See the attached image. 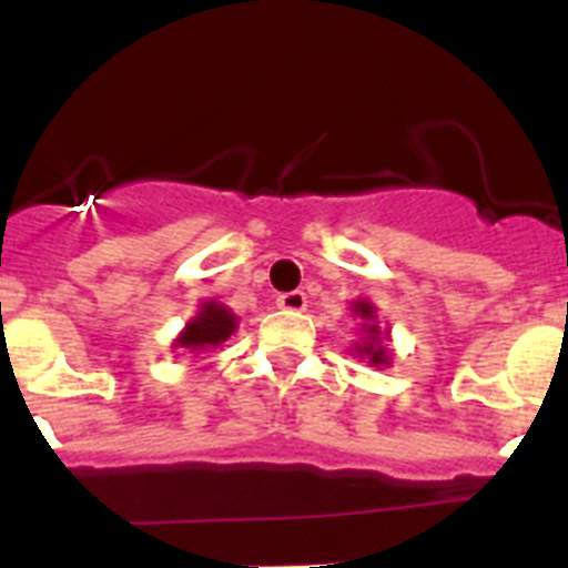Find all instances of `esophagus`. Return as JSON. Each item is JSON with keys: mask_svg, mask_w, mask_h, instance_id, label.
<instances>
[{"mask_svg": "<svg viewBox=\"0 0 568 568\" xmlns=\"http://www.w3.org/2000/svg\"><path fill=\"white\" fill-rule=\"evenodd\" d=\"M275 304H278L281 310H287V313H301V310L307 307V295L301 293V290H293V293H281L278 298H275Z\"/></svg>", "mask_w": 568, "mask_h": 568, "instance_id": "34e87169", "label": "esophagus"}]
</instances>
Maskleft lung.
<instances>
[{"mask_svg": "<svg viewBox=\"0 0 568 568\" xmlns=\"http://www.w3.org/2000/svg\"><path fill=\"white\" fill-rule=\"evenodd\" d=\"M353 313L358 315L364 324H361V333H364V341L361 344H355V353L361 355V358H369V364L381 366V364H389V349L384 346V338L386 335L381 333V327L375 324V307L369 304V301H353Z\"/></svg>", "mask_w": 568, "mask_h": 568, "instance_id": "obj_1", "label": "left lung"}]
</instances>
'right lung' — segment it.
I'll list each match as a JSON object with an SVG mask.
<instances>
[{
  "mask_svg": "<svg viewBox=\"0 0 568 568\" xmlns=\"http://www.w3.org/2000/svg\"><path fill=\"white\" fill-rule=\"evenodd\" d=\"M233 333L235 315L224 304H219V301H204L199 315L190 318L184 333L175 338V346L190 349V353H199V349H207V346L224 344Z\"/></svg>",
  "mask_w": 568,
  "mask_h": 568,
  "instance_id": "add662e5",
  "label": "right lung"
}]
</instances>
